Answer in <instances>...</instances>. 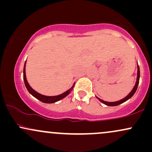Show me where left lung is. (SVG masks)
I'll list each match as a JSON object with an SVG mask.
<instances>
[{
    "mask_svg": "<svg viewBox=\"0 0 152 152\" xmlns=\"http://www.w3.org/2000/svg\"><path fill=\"white\" fill-rule=\"evenodd\" d=\"M139 78H140V70H139V66L137 64V81H136L135 83V85H134L133 89L131 91V92L129 94H128V95L126 96V97H124V99H121V100L119 101H117V102H105V101L102 100V99L98 98V97L96 96V98L99 99V101H100L101 102L103 103V104H104L106 106H118L119 105V104H122V103L126 102L127 100H129L130 98H132V96H134V94H135L136 91L137 89V87H138V85H139Z\"/></svg>",
    "mask_w": 152,
    "mask_h": 152,
    "instance_id": "left-lung-1",
    "label": "left lung"
}]
</instances>
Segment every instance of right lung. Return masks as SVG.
I'll return each mask as SVG.
<instances>
[{"instance_id": "right-lung-1", "label": "right lung", "mask_w": 152, "mask_h": 152, "mask_svg": "<svg viewBox=\"0 0 152 152\" xmlns=\"http://www.w3.org/2000/svg\"><path fill=\"white\" fill-rule=\"evenodd\" d=\"M26 61L25 62V64H24V67H23V80H24V83H25V86L26 87V88H27V90L28 91L29 93H30L33 96H34L35 98L38 99V100L41 101V102H42L43 103H46V104H52V103H55L58 102V101L61 100V99L65 98L66 96H67L71 93V91H72L73 88H74L75 83H74V85L71 86V88H69V90L66 91L64 92V93L59 94V95H57V96H48L42 95V94L38 93L37 91H36L31 88V86L29 85L27 79H26Z\"/></svg>"}]
</instances>
